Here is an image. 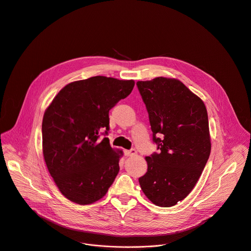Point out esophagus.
I'll return each mask as SVG.
<instances>
[{
  "instance_id": "obj_1",
  "label": "esophagus",
  "mask_w": 251,
  "mask_h": 251,
  "mask_svg": "<svg viewBox=\"0 0 251 251\" xmlns=\"http://www.w3.org/2000/svg\"><path fill=\"white\" fill-rule=\"evenodd\" d=\"M124 154L126 157H131V156H135L137 154V151L135 149H131V150H125Z\"/></svg>"
}]
</instances>
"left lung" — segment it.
<instances>
[{"label": "left lung", "mask_w": 251, "mask_h": 251, "mask_svg": "<svg viewBox=\"0 0 251 251\" xmlns=\"http://www.w3.org/2000/svg\"><path fill=\"white\" fill-rule=\"evenodd\" d=\"M137 86L160 150L145 158L148 170L139 183L154 204L173 206L193 191L208 160L207 111L203 101L176 78L156 77Z\"/></svg>", "instance_id": "left-lung-1"}]
</instances>
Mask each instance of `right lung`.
Wrapping results in <instances>:
<instances>
[{"label": "right lung", "instance_id": "right-lung-1", "mask_svg": "<svg viewBox=\"0 0 251 251\" xmlns=\"http://www.w3.org/2000/svg\"><path fill=\"white\" fill-rule=\"evenodd\" d=\"M134 80L93 76L70 82L53 98L43 118V153L60 193L78 204L102 199L119 172L122 150L111 148L109 110L127 97Z\"/></svg>", "mask_w": 251, "mask_h": 251}]
</instances>
